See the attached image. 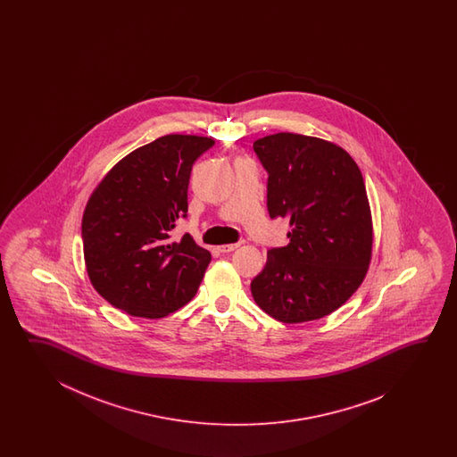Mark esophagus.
Returning <instances> with one entry per match:
<instances>
[{"label": "esophagus", "mask_w": 457, "mask_h": 457, "mask_svg": "<svg viewBox=\"0 0 457 457\" xmlns=\"http://www.w3.org/2000/svg\"><path fill=\"white\" fill-rule=\"evenodd\" d=\"M240 245H242V243H240V242L228 243V245H220V246H219V252L230 253V252H233V250H237V248H238V246H240Z\"/></svg>", "instance_id": "34e87169"}]
</instances>
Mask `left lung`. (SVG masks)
<instances>
[{"label": "left lung", "mask_w": 457, "mask_h": 457, "mask_svg": "<svg viewBox=\"0 0 457 457\" xmlns=\"http://www.w3.org/2000/svg\"><path fill=\"white\" fill-rule=\"evenodd\" d=\"M268 171V212L289 217L287 246L268 252L252 281L254 302L284 323L319 320L364 281L372 256V220L356 162L317 137L279 132L258 138Z\"/></svg>", "instance_id": "obj_1"}]
</instances>
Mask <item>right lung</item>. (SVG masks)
<instances>
[{
    "label": "right lung",
    "mask_w": 457,
    "mask_h": 457,
    "mask_svg": "<svg viewBox=\"0 0 457 457\" xmlns=\"http://www.w3.org/2000/svg\"><path fill=\"white\" fill-rule=\"evenodd\" d=\"M215 142L209 137H160L124 156L87 201L83 253L93 287L134 317L162 319L195 297L211 262L189 233L171 242L187 212L195 160Z\"/></svg>",
    "instance_id": "add662e5"
}]
</instances>
